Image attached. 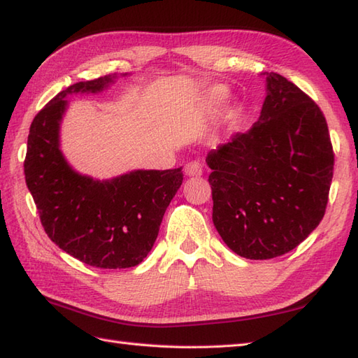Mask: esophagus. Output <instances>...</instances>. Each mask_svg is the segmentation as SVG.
Returning <instances> with one entry per match:
<instances>
[{"label": "esophagus", "instance_id": "1", "mask_svg": "<svg viewBox=\"0 0 358 358\" xmlns=\"http://www.w3.org/2000/svg\"><path fill=\"white\" fill-rule=\"evenodd\" d=\"M185 172L187 177H199L203 173V166L199 162H190L185 166Z\"/></svg>", "mask_w": 358, "mask_h": 358}]
</instances>
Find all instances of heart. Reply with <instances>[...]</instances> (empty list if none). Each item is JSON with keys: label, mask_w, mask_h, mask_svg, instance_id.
Wrapping results in <instances>:
<instances>
[{"label": "heart", "mask_w": 358, "mask_h": 358, "mask_svg": "<svg viewBox=\"0 0 358 358\" xmlns=\"http://www.w3.org/2000/svg\"><path fill=\"white\" fill-rule=\"evenodd\" d=\"M226 97H227L226 88L215 87V88H212V90L209 91V93H207L206 101H207V103L212 105V106H218V105H221L224 101H226Z\"/></svg>", "instance_id": "obj_1"}]
</instances>
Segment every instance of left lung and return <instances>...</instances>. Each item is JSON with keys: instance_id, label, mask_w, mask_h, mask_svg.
Masks as SVG:
<instances>
[{"instance_id": "8db88e82", "label": "left lung", "mask_w": 358, "mask_h": 358, "mask_svg": "<svg viewBox=\"0 0 358 358\" xmlns=\"http://www.w3.org/2000/svg\"><path fill=\"white\" fill-rule=\"evenodd\" d=\"M261 117L207 154L213 213L230 250L247 259L292 252L327 210L334 151L325 115L278 73H265Z\"/></svg>"}]
</instances>
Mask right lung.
<instances>
[{
    "instance_id": "add662e5",
    "label": "right lung",
    "mask_w": 358,
    "mask_h": 358,
    "mask_svg": "<svg viewBox=\"0 0 358 358\" xmlns=\"http://www.w3.org/2000/svg\"><path fill=\"white\" fill-rule=\"evenodd\" d=\"M113 79L78 82L55 96L30 124L24 160L27 187L48 238L84 264L110 270L136 267L145 259L182 182L181 168L132 171L99 181L65 162L59 149L64 97L97 93Z\"/></svg>"
}]
</instances>
